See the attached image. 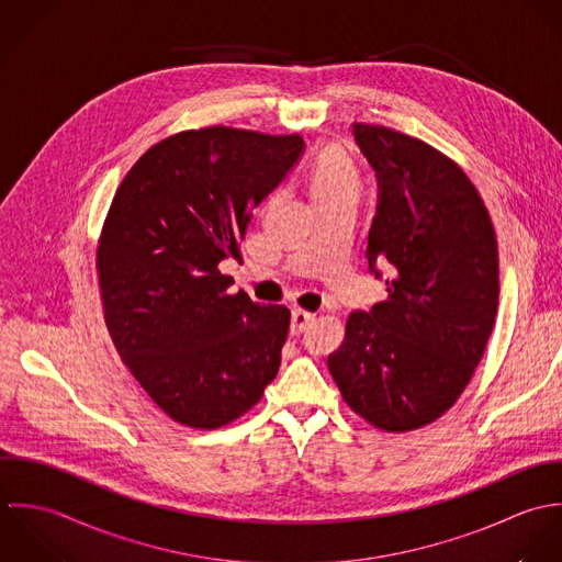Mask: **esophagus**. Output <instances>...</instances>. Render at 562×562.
<instances>
[{"label": "esophagus", "instance_id": "1", "mask_svg": "<svg viewBox=\"0 0 562 562\" xmlns=\"http://www.w3.org/2000/svg\"><path fill=\"white\" fill-rule=\"evenodd\" d=\"M315 322V315L313 313H306V311H293V315H291V333L293 335H302V333H306L308 328H311V324Z\"/></svg>", "mask_w": 562, "mask_h": 562}]
</instances>
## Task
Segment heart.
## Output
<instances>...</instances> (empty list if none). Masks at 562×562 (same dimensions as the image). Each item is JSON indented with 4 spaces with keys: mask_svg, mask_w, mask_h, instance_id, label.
I'll return each mask as SVG.
<instances>
[{
    "mask_svg": "<svg viewBox=\"0 0 562 562\" xmlns=\"http://www.w3.org/2000/svg\"><path fill=\"white\" fill-rule=\"evenodd\" d=\"M308 182L315 200L333 198L340 193H358L360 187L356 167L338 149H326L315 158L308 173Z\"/></svg>",
    "mask_w": 562,
    "mask_h": 562,
    "instance_id": "1",
    "label": "heart"
}]
</instances>
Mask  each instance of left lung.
<instances>
[{
  "label": "left lung",
  "mask_w": 562,
  "mask_h": 562,
  "mask_svg": "<svg viewBox=\"0 0 562 562\" xmlns=\"http://www.w3.org/2000/svg\"><path fill=\"white\" fill-rule=\"evenodd\" d=\"M375 171L369 271L389 269L386 300L353 311L328 356L353 413L386 432L432 424L453 406L493 333L499 267L488 211L464 171L428 143L353 123Z\"/></svg>",
  "instance_id": "obj_1"
}]
</instances>
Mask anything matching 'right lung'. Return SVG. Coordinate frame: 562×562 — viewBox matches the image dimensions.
<instances>
[{
    "mask_svg": "<svg viewBox=\"0 0 562 562\" xmlns=\"http://www.w3.org/2000/svg\"><path fill=\"white\" fill-rule=\"evenodd\" d=\"M304 154V138L234 127L173 134L116 189L98 249L114 347L173 422L222 428L280 369L286 306H260L220 271L240 258L254 209Z\"/></svg>",
    "mask_w": 562,
    "mask_h": 562,
    "instance_id": "1",
    "label": "right lung"
}]
</instances>
